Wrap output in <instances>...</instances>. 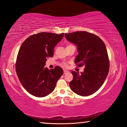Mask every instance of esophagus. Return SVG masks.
<instances>
[{"label": "esophagus", "mask_w": 127, "mask_h": 127, "mask_svg": "<svg viewBox=\"0 0 127 127\" xmlns=\"http://www.w3.org/2000/svg\"><path fill=\"white\" fill-rule=\"evenodd\" d=\"M69 73L68 71H67V70H64V74H67V73Z\"/></svg>", "instance_id": "1"}]
</instances>
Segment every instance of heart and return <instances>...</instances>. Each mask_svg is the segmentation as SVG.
I'll return each instance as SVG.
<instances>
[{
	"instance_id": "heart-1",
	"label": "heart",
	"mask_w": 127,
	"mask_h": 127,
	"mask_svg": "<svg viewBox=\"0 0 127 127\" xmlns=\"http://www.w3.org/2000/svg\"><path fill=\"white\" fill-rule=\"evenodd\" d=\"M71 46V44H69V45H68V46ZM63 64V66H64V67H67V64H66V63H64Z\"/></svg>"
}]
</instances>
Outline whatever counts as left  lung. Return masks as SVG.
Instances as JSON below:
<instances>
[{
	"instance_id": "8db88e82",
	"label": "left lung",
	"mask_w": 127,
	"mask_h": 127,
	"mask_svg": "<svg viewBox=\"0 0 127 127\" xmlns=\"http://www.w3.org/2000/svg\"><path fill=\"white\" fill-rule=\"evenodd\" d=\"M64 36L77 46L75 64L85 67L81 74L72 72L73 79L69 86L77 95L88 96L102 86L108 74L110 64L106 46L98 36L85 31L65 33Z\"/></svg>"
}]
</instances>
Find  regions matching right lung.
<instances>
[{"label":"right lung","mask_w":127,"mask_h":127,"mask_svg":"<svg viewBox=\"0 0 127 127\" xmlns=\"http://www.w3.org/2000/svg\"><path fill=\"white\" fill-rule=\"evenodd\" d=\"M64 34L36 33L21 45L17 57L16 71L22 86L31 95L43 97L51 94L63 75L61 67L56 66L50 70L44 66L47 59L53 57L54 48Z\"/></svg>","instance_id":"1"}]
</instances>
